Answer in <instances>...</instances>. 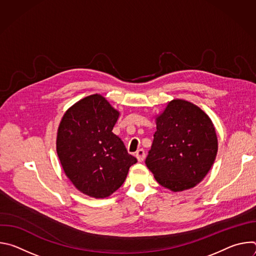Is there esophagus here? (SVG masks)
I'll use <instances>...</instances> for the list:
<instances>
[{
	"label": "esophagus",
	"mask_w": 256,
	"mask_h": 256,
	"mask_svg": "<svg viewBox=\"0 0 256 256\" xmlns=\"http://www.w3.org/2000/svg\"><path fill=\"white\" fill-rule=\"evenodd\" d=\"M144 156H146V153H144V151L142 149L138 150V152L136 153V157L138 162H142L144 159Z\"/></svg>",
	"instance_id": "esophagus-1"
}]
</instances>
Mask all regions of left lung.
Segmentation results:
<instances>
[{
	"label": "left lung",
	"instance_id": "left-lung-1",
	"mask_svg": "<svg viewBox=\"0 0 256 256\" xmlns=\"http://www.w3.org/2000/svg\"><path fill=\"white\" fill-rule=\"evenodd\" d=\"M146 165L162 186L182 192L196 186L214 164L218 140L210 118L196 105L176 99L157 118Z\"/></svg>",
	"mask_w": 256,
	"mask_h": 256
}]
</instances>
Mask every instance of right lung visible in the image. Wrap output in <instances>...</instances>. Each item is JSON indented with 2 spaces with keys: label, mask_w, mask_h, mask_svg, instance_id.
<instances>
[{
  "label": "right lung",
  "mask_w": 256,
  "mask_h": 256,
  "mask_svg": "<svg viewBox=\"0 0 256 256\" xmlns=\"http://www.w3.org/2000/svg\"><path fill=\"white\" fill-rule=\"evenodd\" d=\"M118 112L101 95L88 96L62 116L56 152L68 179L81 192L107 198L124 182L136 159L112 132Z\"/></svg>",
  "instance_id": "right-lung-1"
}]
</instances>
